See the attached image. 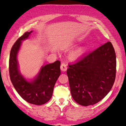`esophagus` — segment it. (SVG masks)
<instances>
[{
	"label": "esophagus",
	"mask_w": 126,
	"mask_h": 126,
	"mask_svg": "<svg viewBox=\"0 0 126 126\" xmlns=\"http://www.w3.org/2000/svg\"><path fill=\"white\" fill-rule=\"evenodd\" d=\"M61 69L62 71L64 72L67 69V64L66 63H62L61 65Z\"/></svg>",
	"instance_id": "esophagus-1"
}]
</instances>
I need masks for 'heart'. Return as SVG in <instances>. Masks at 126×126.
<instances>
[{
    "mask_svg": "<svg viewBox=\"0 0 126 126\" xmlns=\"http://www.w3.org/2000/svg\"><path fill=\"white\" fill-rule=\"evenodd\" d=\"M82 49H78L76 51H74V52H72L70 53L69 54V58L71 59H74L79 55L81 53H82Z\"/></svg>",
    "mask_w": 126,
    "mask_h": 126,
    "instance_id": "heart-1",
    "label": "heart"
}]
</instances>
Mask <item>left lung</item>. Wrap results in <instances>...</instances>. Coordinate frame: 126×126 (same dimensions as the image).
I'll return each mask as SVG.
<instances>
[{
	"mask_svg": "<svg viewBox=\"0 0 126 126\" xmlns=\"http://www.w3.org/2000/svg\"><path fill=\"white\" fill-rule=\"evenodd\" d=\"M68 67L67 74L73 99L83 106L93 105L105 97L114 83V49L108 42Z\"/></svg>",
	"mask_w": 126,
	"mask_h": 126,
	"instance_id": "8db88e82",
	"label": "left lung"
}]
</instances>
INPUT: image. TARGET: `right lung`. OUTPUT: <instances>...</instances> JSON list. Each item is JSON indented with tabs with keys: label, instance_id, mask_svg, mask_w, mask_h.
Listing matches in <instances>:
<instances>
[{
	"label": "right lung",
	"instance_id": "right-lung-1",
	"mask_svg": "<svg viewBox=\"0 0 126 126\" xmlns=\"http://www.w3.org/2000/svg\"><path fill=\"white\" fill-rule=\"evenodd\" d=\"M32 32L24 33L13 46L9 57V76L15 89L23 99L29 103L42 105L52 98L55 83L61 74V62L57 61L42 67L37 77L32 82L25 79L19 72L16 55L21 41L27 39Z\"/></svg>",
	"mask_w": 126,
	"mask_h": 126
}]
</instances>
